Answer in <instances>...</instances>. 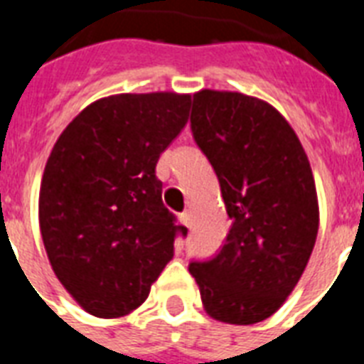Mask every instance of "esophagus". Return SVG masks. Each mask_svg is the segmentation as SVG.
<instances>
[{"mask_svg": "<svg viewBox=\"0 0 364 364\" xmlns=\"http://www.w3.org/2000/svg\"><path fill=\"white\" fill-rule=\"evenodd\" d=\"M179 221H181L185 227L191 228V225H193V215H191V211H183L181 215H179Z\"/></svg>", "mask_w": 364, "mask_h": 364, "instance_id": "obj_1", "label": "esophagus"}]
</instances>
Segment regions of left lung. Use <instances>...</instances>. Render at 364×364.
Instances as JSON below:
<instances>
[{"mask_svg":"<svg viewBox=\"0 0 364 364\" xmlns=\"http://www.w3.org/2000/svg\"><path fill=\"white\" fill-rule=\"evenodd\" d=\"M191 130L232 221L225 245L188 272L205 311L230 325L264 321L299 283L319 227L314 173L289 122L240 92L200 90Z\"/></svg>","mask_w":364,"mask_h":364,"instance_id":"left-lung-1","label":"left lung"}]
</instances>
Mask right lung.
I'll return each instance as SVG.
<instances>
[{"mask_svg": "<svg viewBox=\"0 0 364 364\" xmlns=\"http://www.w3.org/2000/svg\"><path fill=\"white\" fill-rule=\"evenodd\" d=\"M188 107V94H117L82 109L54 143L39 191L43 243L60 283L92 316L141 306L187 236L162 204L154 168Z\"/></svg>", "mask_w": 364, "mask_h": 364, "instance_id": "obj_1", "label": "right lung"}]
</instances>
